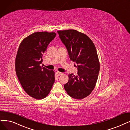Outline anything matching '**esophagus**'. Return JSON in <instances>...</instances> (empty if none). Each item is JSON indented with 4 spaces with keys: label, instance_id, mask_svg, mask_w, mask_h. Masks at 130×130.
<instances>
[{
    "label": "esophagus",
    "instance_id": "1",
    "mask_svg": "<svg viewBox=\"0 0 130 130\" xmlns=\"http://www.w3.org/2000/svg\"><path fill=\"white\" fill-rule=\"evenodd\" d=\"M56 74L58 75V76H60V75H62V72H59V71H56Z\"/></svg>",
    "mask_w": 130,
    "mask_h": 130
}]
</instances>
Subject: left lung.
Here are the masks:
<instances>
[{"label":"left lung","mask_w":130,"mask_h":130,"mask_svg":"<svg viewBox=\"0 0 130 130\" xmlns=\"http://www.w3.org/2000/svg\"><path fill=\"white\" fill-rule=\"evenodd\" d=\"M59 38L68 51L70 59L75 62L77 75L69 74V80L64 85L71 98L81 100L94 89L100 70L95 46L86 35L75 30L58 31Z\"/></svg>","instance_id":"left-lung-1"}]
</instances>
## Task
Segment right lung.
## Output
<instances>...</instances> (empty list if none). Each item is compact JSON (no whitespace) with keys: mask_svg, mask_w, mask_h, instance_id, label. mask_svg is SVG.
<instances>
[{"mask_svg":"<svg viewBox=\"0 0 130 130\" xmlns=\"http://www.w3.org/2000/svg\"><path fill=\"white\" fill-rule=\"evenodd\" d=\"M55 32H36L21 43L15 59V71L23 89L36 99L47 96L55 81V73L40 64L48 45L54 39Z\"/></svg>","mask_w":130,"mask_h":130,"instance_id":"add662e5","label":"right lung"}]
</instances>
